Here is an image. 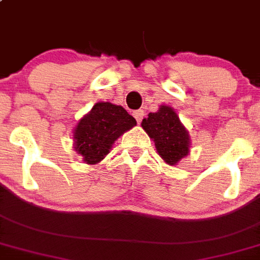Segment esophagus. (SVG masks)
Returning a JSON list of instances; mask_svg holds the SVG:
<instances>
[{
  "mask_svg": "<svg viewBox=\"0 0 260 260\" xmlns=\"http://www.w3.org/2000/svg\"><path fill=\"white\" fill-rule=\"evenodd\" d=\"M134 117H135V119H136L137 123L140 124V121H141V120H143V117H144V111L143 110L135 111V112H134Z\"/></svg>",
  "mask_w": 260,
  "mask_h": 260,
  "instance_id": "obj_1",
  "label": "esophagus"
}]
</instances>
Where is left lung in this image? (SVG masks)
I'll return each mask as SVG.
<instances>
[{"label": "left lung", "instance_id": "8db88e82", "mask_svg": "<svg viewBox=\"0 0 260 260\" xmlns=\"http://www.w3.org/2000/svg\"><path fill=\"white\" fill-rule=\"evenodd\" d=\"M141 126L154 141L157 153L169 165H176L189 154V132L172 107L160 106L157 112H150L143 120Z\"/></svg>", "mask_w": 260, "mask_h": 260}]
</instances>
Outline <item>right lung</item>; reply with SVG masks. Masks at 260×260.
Returning <instances> with one entry per match:
<instances>
[{
  "instance_id": "1",
  "label": "right lung",
  "mask_w": 260,
  "mask_h": 260,
  "mask_svg": "<svg viewBox=\"0 0 260 260\" xmlns=\"http://www.w3.org/2000/svg\"><path fill=\"white\" fill-rule=\"evenodd\" d=\"M136 125L121 106L100 102L79 120L74 129V149L87 164H98L110 153L113 143Z\"/></svg>"
}]
</instances>
